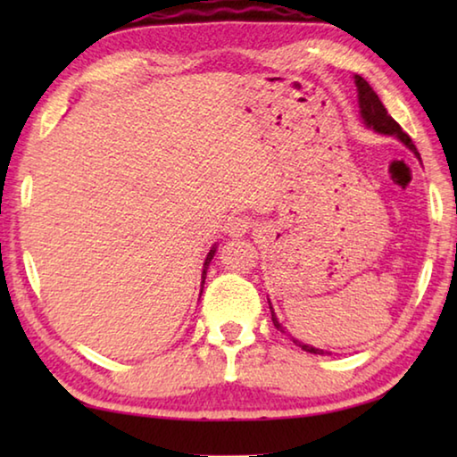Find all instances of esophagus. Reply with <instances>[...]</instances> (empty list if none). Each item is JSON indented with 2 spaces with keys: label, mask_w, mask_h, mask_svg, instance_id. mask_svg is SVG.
Returning a JSON list of instances; mask_svg holds the SVG:
<instances>
[{
  "label": "esophagus",
  "mask_w": 457,
  "mask_h": 457,
  "mask_svg": "<svg viewBox=\"0 0 457 457\" xmlns=\"http://www.w3.org/2000/svg\"><path fill=\"white\" fill-rule=\"evenodd\" d=\"M252 228H253V220L250 215H236V218H231L228 223V234L231 237H242Z\"/></svg>",
  "instance_id": "esophagus-1"
}]
</instances>
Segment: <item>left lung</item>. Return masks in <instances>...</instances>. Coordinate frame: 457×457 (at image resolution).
Here are the masks:
<instances>
[{
    "instance_id": "obj_1",
    "label": "left lung",
    "mask_w": 457,
    "mask_h": 457,
    "mask_svg": "<svg viewBox=\"0 0 457 457\" xmlns=\"http://www.w3.org/2000/svg\"><path fill=\"white\" fill-rule=\"evenodd\" d=\"M354 84H357V90H359V108H361L362 120H365L369 127H373L377 133L397 137L401 143H405L409 149H411L417 154V157H420V153H417V146L413 145L411 137H409L405 130L399 127L397 120H393V117L389 112H386V108L383 106L381 100H378L377 92L369 87V82L365 79H361V76H354ZM270 308H272V306H270ZM272 322H274L276 328H280V324H278L274 312H272ZM294 343H296L300 349L306 351V353H314V354L327 353V351L314 349V346H308L304 343H300V340H294Z\"/></svg>"
}]
</instances>
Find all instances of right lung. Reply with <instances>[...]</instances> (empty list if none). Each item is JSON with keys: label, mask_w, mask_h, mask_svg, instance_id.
<instances>
[{"label": "right lung", "mask_w": 457, "mask_h": 457, "mask_svg": "<svg viewBox=\"0 0 457 457\" xmlns=\"http://www.w3.org/2000/svg\"><path fill=\"white\" fill-rule=\"evenodd\" d=\"M215 256V247L213 250H210V253H207V258H205V264H204V268H207L210 266V262H212V258ZM204 282H205V270H204Z\"/></svg>", "instance_id": "1"}]
</instances>
